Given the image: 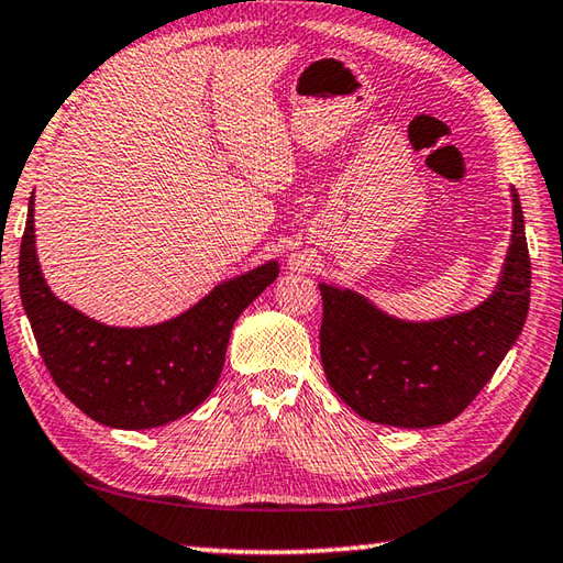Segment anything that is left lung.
<instances>
[{
	"label": "left lung",
	"instance_id": "left-lung-1",
	"mask_svg": "<svg viewBox=\"0 0 563 563\" xmlns=\"http://www.w3.org/2000/svg\"><path fill=\"white\" fill-rule=\"evenodd\" d=\"M525 216L512 188V242L490 299L441 321L382 313L365 296L318 284L328 385L360 417L401 429L439 427L478 397L522 333L529 311Z\"/></svg>",
	"mask_w": 563,
	"mask_h": 563
}]
</instances>
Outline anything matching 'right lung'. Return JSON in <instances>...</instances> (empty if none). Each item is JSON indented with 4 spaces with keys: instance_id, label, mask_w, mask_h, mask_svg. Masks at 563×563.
<instances>
[{
    "instance_id": "obj_1",
    "label": "right lung",
    "mask_w": 563,
    "mask_h": 563,
    "mask_svg": "<svg viewBox=\"0 0 563 563\" xmlns=\"http://www.w3.org/2000/svg\"><path fill=\"white\" fill-rule=\"evenodd\" d=\"M34 196L19 252V294L38 353L58 389L90 419L154 429L203 405L218 385L238 316L279 277L267 262L218 284L194 309L146 328L92 321L51 294L34 240Z\"/></svg>"
}]
</instances>
